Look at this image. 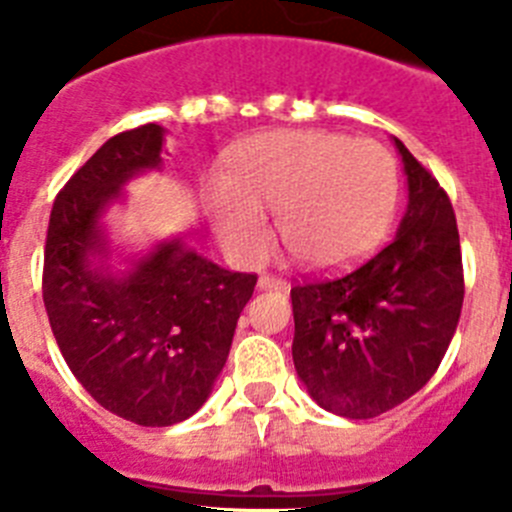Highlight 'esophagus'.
<instances>
[{
  "instance_id": "1",
  "label": "esophagus",
  "mask_w": 512,
  "mask_h": 512,
  "mask_svg": "<svg viewBox=\"0 0 512 512\" xmlns=\"http://www.w3.org/2000/svg\"><path fill=\"white\" fill-rule=\"evenodd\" d=\"M259 289H287V282L279 277H271V274H261Z\"/></svg>"
}]
</instances>
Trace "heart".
<instances>
[{"mask_svg":"<svg viewBox=\"0 0 512 512\" xmlns=\"http://www.w3.org/2000/svg\"><path fill=\"white\" fill-rule=\"evenodd\" d=\"M397 169L374 140L323 130H279L251 140L233 182L207 184V210L220 241L253 256L269 241L264 212H277L279 238L300 264L338 266L379 241L390 225Z\"/></svg>","mask_w":512,"mask_h":512,"instance_id":"b5f03b06","label":"heart"}]
</instances>
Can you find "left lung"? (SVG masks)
Segmentation results:
<instances>
[{
	"label": "left lung",
	"instance_id": "1",
	"mask_svg": "<svg viewBox=\"0 0 512 512\" xmlns=\"http://www.w3.org/2000/svg\"><path fill=\"white\" fill-rule=\"evenodd\" d=\"M408 207L395 238L359 269L292 287V359L307 395L341 418H377L423 390L464 302L454 207L395 138Z\"/></svg>",
	"mask_w": 512,
	"mask_h": 512
}]
</instances>
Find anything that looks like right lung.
Listing matches in <instances>:
<instances>
[{"instance_id":"add662e5","label":"right lung","mask_w":512,"mask_h":512,"mask_svg":"<svg viewBox=\"0 0 512 512\" xmlns=\"http://www.w3.org/2000/svg\"><path fill=\"white\" fill-rule=\"evenodd\" d=\"M156 122L115 135L53 202L43 302L63 359L104 410L138 425L187 420L210 397L256 274L217 266L182 238L112 269L102 217L125 184L164 166Z\"/></svg>"}]
</instances>
